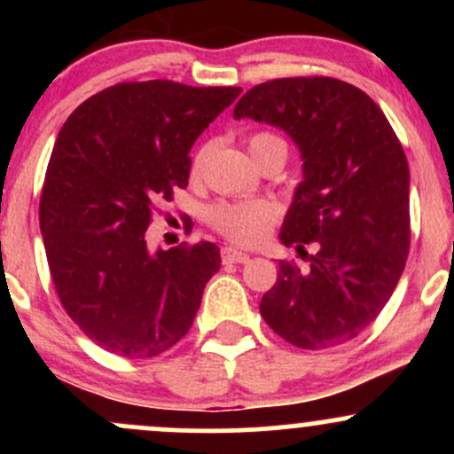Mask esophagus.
Segmentation results:
<instances>
[{"label":"esophagus","instance_id":"esophagus-1","mask_svg":"<svg viewBox=\"0 0 454 454\" xmlns=\"http://www.w3.org/2000/svg\"><path fill=\"white\" fill-rule=\"evenodd\" d=\"M222 260L223 262H237V264H241V262H247L249 260V254L247 252H243V249H237V247H223L222 249Z\"/></svg>","mask_w":454,"mask_h":454}]
</instances>
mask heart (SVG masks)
<instances>
[{
    "mask_svg": "<svg viewBox=\"0 0 454 454\" xmlns=\"http://www.w3.org/2000/svg\"><path fill=\"white\" fill-rule=\"evenodd\" d=\"M247 147L252 158L270 147H284L286 143L270 132H258L249 137ZM207 158H209V147H202L192 161V176L198 179L205 168ZM278 220V207L269 200H252L241 202V205H226L213 211L211 222L223 237L237 243H258L267 237L273 222Z\"/></svg>",
    "mask_w": 454,
    "mask_h": 454,
    "instance_id": "heart-1",
    "label": "heart"
}]
</instances>
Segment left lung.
<instances>
[{"mask_svg": "<svg viewBox=\"0 0 454 454\" xmlns=\"http://www.w3.org/2000/svg\"><path fill=\"white\" fill-rule=\"evenodd\" d=\"M232 117L269 123L296 145L303 181L279 241L299 254L317 247L307 270L281 260L260 314L305 350L354 340L388 303L410 247V168L388 119L358 87L326 76L256 85Z\"/></svg>", "mask_w": 454, "mask_h": 454, "instance_id": "1", "label": "left lung"}]
</instances>
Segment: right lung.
<instances>
[{"label":"right lung","mask_w":454,"mask_h":454,"mask_svg":"<svg viewBox=\"0 0 454 454\" xmlns=\"http://www.w3.org/2000/svg\"><path fill=\"white\" fill-rule=\"evenodd\" d=\"M239 93L121 82L82 102L59 129L40 231L61 305L104 350L151 358L190 331L220 247L149 249L151 207L187 185L192 145Z\"/></svg>","instance_id":"1"}]
</instances>
